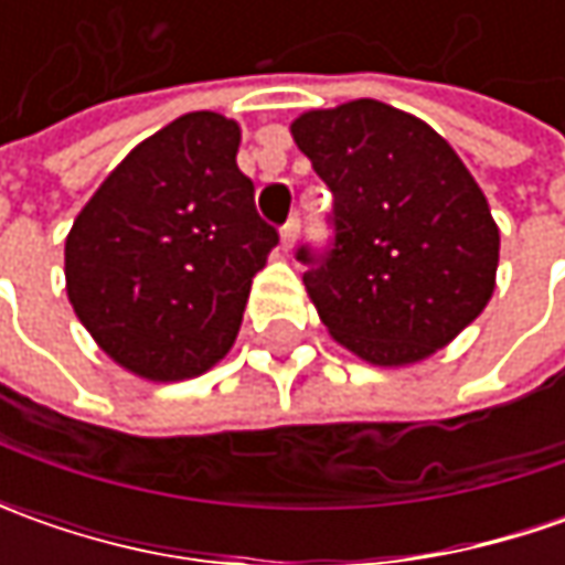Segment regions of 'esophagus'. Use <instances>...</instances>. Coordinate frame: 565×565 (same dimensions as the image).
<instances>
[{
    "instance_id": "1",
    "label": "esophagus",
    "mask_w": 565,
    "mask_h": 565,
    "mask_svg": "<svg viewBox=\"0 0 565 565\" xmlns=\"http://www.w3.org/2000/svg\"><path fill=\"white\" fill-rule=\"evenodd\" d=\"M298 228H301V223H298V216H292L286 226L279 228V242H282V248L289 250L295 245V238H298Z\"/></svg>"
}]
</instances>
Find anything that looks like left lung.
I'll return each instance as SVG.
<instances>
[{
  "label": "left lung",
  "instance_id": "8db88e82",
  "mask_svg": "<svg viewBox=\"0 0 565 565\" xmlns=\"http://www.w3.org/2000/svg\"><path fill=\"white\" fill-rule=\"evenodd\" d=\"M292 138L333 191V245L298 248L330 337L380 367L444 349L484 311L500 260L466 163L427 121L377 99L311 109Z\"/></svg>",
  "mask_w": 565,
  "mask_h": 565
}]
</instances>
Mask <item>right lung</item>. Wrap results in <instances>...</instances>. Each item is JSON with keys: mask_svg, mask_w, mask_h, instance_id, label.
<instances>
[{"mask_svg": "<svg viewBox=\"0 0 565 565\" xmlns=\"http://www.w3.org/2000/svg\"><path fill=\"white\" fill-rule=\"evenodd\" d=\"M238 121L188 113L121 160L65 238L77 320L125 371L188 380L232 349L279 232L238 169Z\"/></svg>", "mask_w": 565, "mask_h": 565, "instance_id": "obj_1", "label": "right lung"}]
</instances>
